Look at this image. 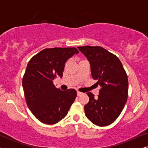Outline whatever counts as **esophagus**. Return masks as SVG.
<instances>
[{
	"mask_svg": "<svg viewBox=\"0 0 148 148\" xmlns=\"http://www.w3.org/2000/svg\"><path fill=\"white\" fill-rule=\"evenodd\" d=\"M77 96H81V95H82L83 93H82V92H79V91H77Z\"/></svg>",
	"mask_w": 148,
	"mask_h": 148,
	"instance_id": "obj_1",
	"label": "esophagus"
}]
</instances>
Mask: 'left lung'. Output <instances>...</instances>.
Returning a JSON list of instances; mask_svg holds the SVG:
<instances>
[{
  "instance_id": "8db88e82",
  "label": "left lung",
  "mask_w": 148,
  "mask_h": 148,
  "mask_svg": "<svg viewBox=\"0 0 148 148\" xmlns=\"http://www.w3.org/2000/svg\"><path fill=\"white\" fill-rule=\"evenodd\" d=\"M79 50L90 62L91 74L100 86L98 97L87 94L89 102L85 114L94 125L104 127L112 123L122 112L128 97V78L121 60L100 46H80Z\"/></svg>"
}]
</instances>
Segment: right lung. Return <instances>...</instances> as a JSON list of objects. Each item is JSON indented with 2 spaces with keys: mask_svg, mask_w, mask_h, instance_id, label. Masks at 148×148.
<instances>
[{
  "mask_svg": "<svg viewBox=\"0 0 148 148\" xmlns=\"http://www.w3.org/2000/svg\"><path fill=\"white\" fill-rule=\"evenodd\" d=\"M79 53L76 48H46L28 62L22 85L28 108L42 123L52 125L67 114L77 96L74 89L62 91L53 80L62 77L64 64Z\"/></svg>",
  "mask_w": 148,
  "mask_h": 148,
  "instance_id": "obj_1",
  "label": "right lung"
}]
</instances>
